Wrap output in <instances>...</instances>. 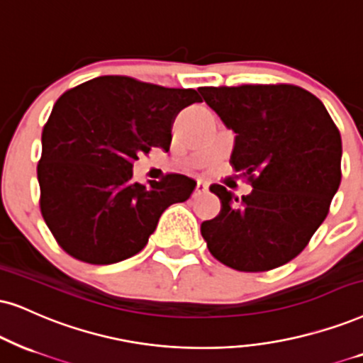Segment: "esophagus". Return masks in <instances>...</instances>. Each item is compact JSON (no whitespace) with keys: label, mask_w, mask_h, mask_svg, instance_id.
Returning <instances> with one entry per match:
<instances>
[{"label":"esophagus","mask_w":363,"mask_h":363,"mask_svg":"<svg viewBox=\"0 0 363 363\" xmlns=\"http://www.w3.org/2000/svg\"><path fill=\"white\" fill-rule=\"evenodd\" d=\"M206 191H208V184H206L204 181H197V184H196V189H194V196L204 194Z\"/></svg>","instance_id":"34e87169"}]
</instances>
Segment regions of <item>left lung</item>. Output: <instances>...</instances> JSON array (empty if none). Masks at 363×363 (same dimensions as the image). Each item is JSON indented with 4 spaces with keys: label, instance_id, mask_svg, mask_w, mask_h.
Instances as JSON below:
<instances>
[{
    "label": "left lung",
    "instance_id": "8db88e82",
    "mask_svg": "<svg viewBox=\"0 0 363 363\" xmlns=\"http://www.w3.org/2000/svg\"><path fill=\"white\" fill-rule=\"evenodd\" d=\"M199 94L236 134L229 162L253 186L241 199L211 186L221 213L201 224V235L229 268H278L327 218L342 181L340 132L325 105L296 85L201 86Z\"/></svg>",
    "mask_w": 363,
    "mask_h": 363
}]
</instances>
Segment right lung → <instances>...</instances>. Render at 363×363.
I'll use <instances>...</instances> for the list:
<instances>
[{
	"instance_id": "obj_1",
	"label": "right lung",
	"mask_w": 363,
	"mask_h": 363,
	"mask_svg": "<svg viewBox=\"0 0 363 363\" xmlns=\"http://www.w3.org/2000/svg\"><path fill=\"white\" fill-rule=\"evenodd\" d=\"M201 102L192 89H166L105 75L65 91L41 134L40 209L63 251L112 264L144 250L160 214L184 203L194 179L167 174L147 186L132 167L150 147L169 150L174 118Z\"/></svg>"
}]
</instances>
